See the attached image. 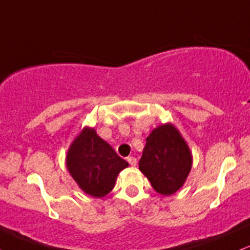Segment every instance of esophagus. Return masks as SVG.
Here are the masks:
<instances>
[{"label": "esophagus", "instance_id": "obj_1", "mask_svg": "<svg viewBox=\"0 0 250 250\" xmlns=\"http://www.w3.org/2000/svg\"><path fill=\"white\" fill-rule=\"evenodd\" d=\"M127 161L129 162V165H130V166H133V167H135V166H136V163H137V160H136V157H133V156L128 157V159H127Z\"/></svg>", "mask_w": 250, "mask_h": 250}]
</instances>
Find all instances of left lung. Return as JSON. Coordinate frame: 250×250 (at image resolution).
<instances>
[{
  "instance_id": "left-lung-1",
  "label": "left lung",
  "mask_w": 250,
  "mask_h": 250,
  "mask_svg": "<svg viewBox=\"0 0 250 250\" xmlns=\"http://www.w3.org/2000/svg\"><path fill=\"white\" fill-rule=\"evenodd\" d=\"M191 165L187 142L171 123H166L149 134L139 169L157 193L169 196L185 185Z\"/></svg>"
}]
</instances>
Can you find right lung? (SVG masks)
Listing matches in <instances>:
<instances>
[{"label":"right lung","instance_id":"obj_1","mask_svg":"<svg viewBox=\"0 0 250 250\" xmlns=\"http://www.w3.org/2000/svg\"><path fill=\"white\" fill-rule=\"evenodd\" d=\"M67 169L85 194L103 197L113 190L117 175L128 162L103 141L94 128L84 127L70 145Z\"/></svg>","mask_w":250,"mask_h":250}]
</instances>
